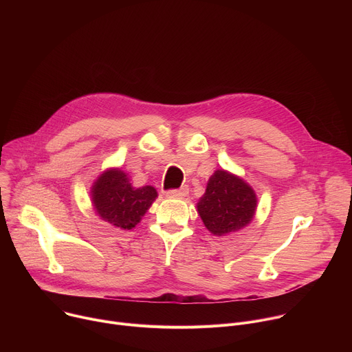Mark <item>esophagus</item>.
<instances>
[{"instance_id":"1","label":"esophagus","mask_w":352,"mask_h":352,"mask_svg":"<svg viewBox=\"0 0 352 352\" xmlns=\"http://www.w3.org/2000/svg\"><path fill=\"white\" fill-rule=\"evenodd\" d=\"M188 192H189L188 186H182V188H179V189H171V190H168L166 195H167L168 197H173V199H181V197H185V196L188 195Z\"/></svg>"}]
</instances>
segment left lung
<instances>
[{"instance_id": "obj_1", "label": "left lung", "mask_w": 352, "mask_h": 352, "mask_svg": "<svg viewBox=\"0 0 352 352\" xmlns=\"http://www.w3.org/2000/svg\"><path fill=\"white\" fill-rule=\"evenodd\" d=\"M258 196L246 181L227 171L216 170L208 181L206 192L196 204L197 214L216 236L241 231L252 223Z\"/></svg>"}]
</instances>
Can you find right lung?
Returning a JSON list of instances; mask_svg holds the SVG:
<instances>
[{"mask_svg":"<svg viewBox=\"0 0 352 352\" xmlns=\"http://www.w3.org/2000/svg\"><path fill=\"white\" fill-rule=\"evenodd\" d=\"M90 196L100 219L117 228L131 230L153 205L157 190L152 185L135 188L125 171L111 167L93 182Z\"/></svg>","mask_w":352,"mask_h":352,"instance_id":"obj_1","label":"right lung"}]
</instances>
